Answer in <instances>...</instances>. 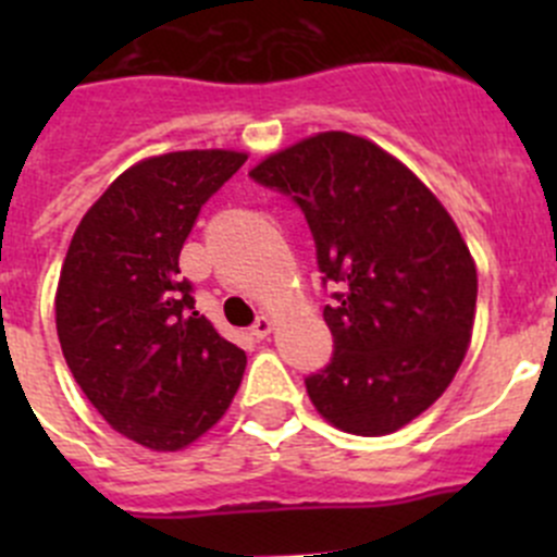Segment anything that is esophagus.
Masks as SVG:
<instances>
[{"label":"esophagus","instance_id":"1","mask_svg":"<svg viewBox=\"0 0 557 557\" xmlns=\"http://www.w3.org/2000/svg\"><path fill=\"white\" fill-rule=\"evenodd\" d=\"M272 320L267 318V314H261V318H256V323L250 325V334L256 336V339H263V336L272 334Z\"/></svg>","mask_w":557,"mask_h":557}]
</instances>
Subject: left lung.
I'll return each instance as SVG.
<instances>
[{
  "instance_id": "8db88e82",
  "label": "left lung",
  "mask_w": 557,
  "mask_h": 557,
  "mask_svg": "<svg viewBox=\"0 0 557 557\" xmlns=\"http://www.w3.org/2000/svg\"><path fill=\"white\" fill-rule=\"evenodd\" d=\"M307 218L323 285L331 361L305 380L314 409L347 434H393L453 383L471 339L476 269L458 226L401 161L325 132L250 172Z\"/></svg>"
}]
</instances>
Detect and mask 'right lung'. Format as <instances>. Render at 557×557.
<instances>
[{
	"mask_svg": "<svg viewBox=\"0 0 557 557\" xmlns=\"http://www.w3.org/2000/svg\"><path fill=\"white\" fill-rule=\"evenodd\" d=\"M247 161L180 150L126 170L86 212L55 290L72 377L117 434L180 450L223 418L245 350L196 312L180 250L201 207Z\"/></svg>",
	"mask_w": 557,
	"mask_h": 557,
	"instance_id": "1",
	"label": "right lung"
}]
</instances>
